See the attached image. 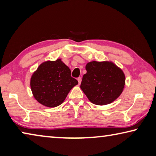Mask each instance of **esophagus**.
Returning <instances> with one entry per match:
<instances>
[{"instance_id": "esophagus-1", "label": "esophagus", "mask_w": 156, "mask_h": 156, "mask_svg": "<svg viewBox=\"0 0 156 156\" xmlns=\"http://www.w3.org/2000/svg\"><path fill=\"white\" fill-rule=\"evenodd\" d=\"M78 84H80V83H81V80H82V78H80V77H79V78H78Z\"/></svg>"}]
</instances>
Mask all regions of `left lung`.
Masks as SVG:
<instances>
[{
  "instance_id": "8db88e82",
  "label": "left lung",
  "mask_w": 156,
  "mask_h": 156,
  "mask_svg": "<svg viewBox=\"0 0 156 156\" xmlns=\"http://www.w3.org/2000/svg\"><path fill=\"white\" fill-rule=\"evenodd\" d=\"M80 88L89 101L97 105L112 103L125 87L122 70L111 61H91L86 65Z\"/></svg>"
}]
</instances>
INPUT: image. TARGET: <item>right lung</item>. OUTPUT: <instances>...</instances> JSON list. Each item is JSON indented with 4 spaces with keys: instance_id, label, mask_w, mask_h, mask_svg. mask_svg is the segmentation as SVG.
<instances>
[{
    "instance_id": "add662e5",
    "label": "right lung",
    "mask_w": 156,
    "mask_h": 156,
    "mask_svg": "<svg viewBox=\"0 0 156 156\" xmlns=\"http://www.w3.org/2000/svg\"><path fill=\"white\" fill-rule=\"evenodd\" d=\"M78 84V80L71 76L70 69L60 58L42 63L30 80L34 97L47 107L61 105L71 89Z\"/></svg>"
}]
</instances>
